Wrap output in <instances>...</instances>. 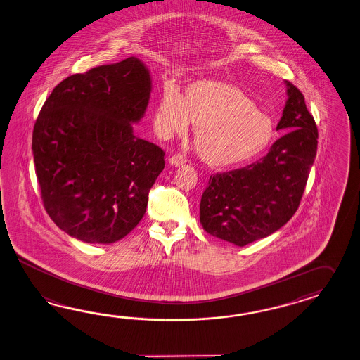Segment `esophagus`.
Here are the masks:
<instances>
[{"label": "esophagus", "mask_w": 360, "mask_h": 360, "mask_svg": "<svg viewBox=\"0 0 360 360\" xmlns=\"http://www.w3.org/2000/svg\"><path fill=\"white\" fill-rule=\"evenodd\" d=\"M184 163L185 158L183 155H180V154H176V155H172V157L169 158V165L172 167L183 166Z\"/></svg>", "instance_id": "obj_1"}]
</instances>
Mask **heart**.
<instances>
[{
  "label": "heart",
  "mask_w": 360,
  "mask_h": 360,
  "mask_svg": "<svg viewBox=\"0 0 360 360\" xmlns=\"http://www.w3.org/2000/svg\"><path fill=\"white\" fill-rule=\"evenodd\" d=\"M195 128L198 155L214 168L241 166L261 155L273 142L276 127L256 103L230 83L202 79L184 94L166 84L154 112V128L163 139Z\"/></svg>",
  "instance_id": "heart-1"
}]
</instances>
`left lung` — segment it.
Instances as JSON below:
<instances>
[{"label": "left lung", "instance_id": "obj_1", "mask_svg": "<svg viewBox=\"0 0 360 360\" xmlns=\"http://www.w3.org/2000/svg\"><path fill=\"white\" fill-rule=\"evenodd\" d=\"M277 130L287 131L257 162L210 176L200 203L203 230L238 247L266 238L295 214L317 151V127L288 81Z\"/></svg>", "mask_w": 360, "mask_h": 360}]
</instances>
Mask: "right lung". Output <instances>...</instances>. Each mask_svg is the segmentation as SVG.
I'll list each match as a JSON object with an SVG mask.
<instances>
[{
	"label": "right lung",
	"mask_w": 360,
	"mask_h": 360,
	"mask_svg": "<svg viewBox=\"0 0 360 360\" xmlns=\"http://www.w3.org/2000/svg\"><path fill=\"white\" fill-rule=\"evenodd\" d=\"M151 77L137 57L73 74L37 116L32 153L48 215L84 243L111 244L143 218L166 166L162 148L139 139Z\"/></svg>",
	"instance_id": "add662e5"
}]
</instances>
